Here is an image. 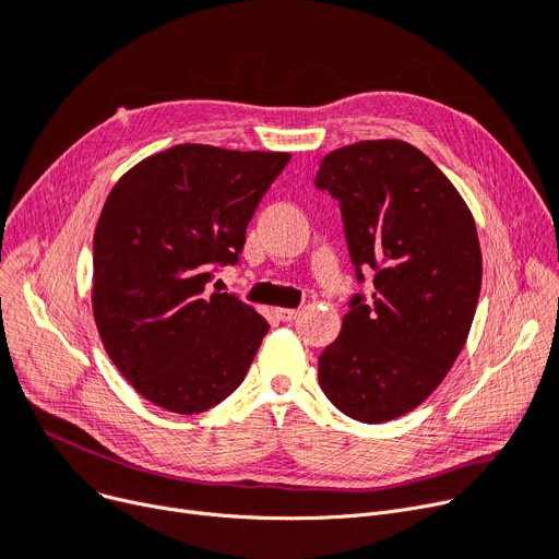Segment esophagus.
I'll return each instance as SVG.
<instances>
[{"label":"esophagus","instance_id":"obj_1","mask_svg":"<svg viewBox=\"0 0 559 559\" xmlns=\"http://www.w3.org/2000/svg\"><path fill=\"white\" fill-rule=\"evenodd\" d=\"M299 314H301V312L295 310V308H276V317H278L281 321H295Z\"/></svg>","mask_w":559,"mask_h":559}]
</instances>
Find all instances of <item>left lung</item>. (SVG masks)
Returning <instances> with one entry per match:
<instances>
[{"label": "left lung", "instance_id": "1", "mask_svg": "<svg viewBox=\"0 0 559 559\" xmlns=\"http://www.w3.org/2000/svg\"><path fill=\"white\" fill-rule=\"evenodd\" d=\"M314 186L340 201L358 281L373 270L369 306L350 299L319 356V385L350 419L392 421L437 390L472 331L483 283L476 222L444 171L403 140L331 152Z\"/></svg>", "mask_w": 559, "mask_h": 559}]
</instances>
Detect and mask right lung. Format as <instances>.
<instances>
[{"label":"right lung","instance_id":"1","mask_svg":"<svg viewBox=\"0 0 559 559\" xmlns=\"http://www.w3.org/2000/svg\"><path fill=\"white\" fill-rule=\"evenodd\" d=\"M289 158L176 144L112 186L93 238V314L112 365L154 405L197 415L245 380L270 324L205 283L238 262Z\"/></svg>","mask_w":559,"mask_h":559}]
</instances>
